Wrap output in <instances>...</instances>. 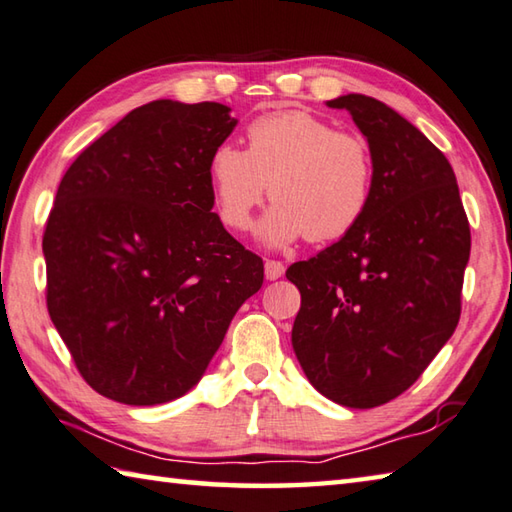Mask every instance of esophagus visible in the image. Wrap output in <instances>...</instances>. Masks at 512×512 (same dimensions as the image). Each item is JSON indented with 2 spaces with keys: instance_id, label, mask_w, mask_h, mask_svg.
I'll list each match as a JSON object with an SVG mask.
<instances>
[{
  "instance_id": "esophagus-1",
  "label": "esophagus",
  "mask_w": 512,
  "mask_h": 512,
  "mask_svg": "<svg viewBox=\"0 0 512 512\" xmlns=\"http://www.w3.org/2000/svg\"><path fill=\"white\" fill-rule=\"evenodd\" d=\"M284 271H286V268H284L282 262H277V259H266V264H264L266 280H280Z\"/></svg>"
}]
</instances>
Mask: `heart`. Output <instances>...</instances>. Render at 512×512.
Listing matches in <instances>:
<instances>
[{
    "instance_id": "1",
    "label": "heart",
    "mask_w": 512,
    "mask_h": 512,
    "mask_svg": "<svg viewBox=\"0 0 512 512\" xmlns=\"http://www.w3.org/2000/svg\"><path fill=\"white\" fill-rule=\"evenodd\" d=\"M246 138V150L224 143L210 156L212 197L228 230H248L266 192L275 203L259 239L273 248L304 235L315 244L340 239L365 219L376 179L365 138L304 109L259 116Z\"/></svg>"
}]
</instances>
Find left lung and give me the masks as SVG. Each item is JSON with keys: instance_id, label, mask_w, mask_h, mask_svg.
Wrapping results in <instances>:
<instances>
[{"instance_id": "8db88e82", "label": "left lung", "mask_w": 512, "mask_h": 512, "mask_svg": "<svg viewBox=\"0 0 512 512\" xmlns=\"http://www.w3.org/2000/svg\"><path fill=\"white\" fill-rule=\"evenodd\" d=\"M374 154V199L349 235L286 271L302 295L293 351L329 401L369 410L416 383L457 329L470 224L439 147L376 98L347 94Z\"/></svg>"}]
</instances>
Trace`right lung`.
<instances>
[{
	"instance_id": "obj_1",
	"label": "right lung",
	"mask_w": 512,
	"mask_h": 512,
	"mask_svg": "<svg viewBox=\"0 0 512 512\" xmlns=\"http://www.w3.org/2000/svg\"><path fill=\"white\" fill-rule=\"evenodd\" d=\"M219 102L154 100L91 143L46 221V306L80 376L125 405L174 401L206 374L264 264L212 212Z\"/></svg>"
}]
</instances>
